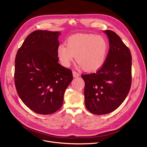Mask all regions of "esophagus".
<instances>
[{
    "label": "esophagus",
    "mask_w": 147,
    "mask_h": 147,
    "mask_svg": "<svg viewBox=\"0 0 147 147\" xmlns=\"http://www.w3.org/2000/svg\"><path fill=\"white\" fill-rule=\"evenodd\" d=\"M73 77H78L80 76V74L78 73H77L76 71H73Z\"/></svg>",
    "instance_id": "34e87169"
}]
</instances>
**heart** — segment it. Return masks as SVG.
<instances>
[{
	"label": "heart",
	"mask_w": 147,
	"mask_h": 147,
	"mask_svg": "<svg viewBox=\"0 0 147 147\" xmlns=\"http://www.w3.org/2000/svg\"><path fill=\"white\" fill-rule=\"evenodd\" d=\"M109 44L103 36L89 34H75L69 37L66 46L60 45L57 56L63 66L68 67L76 56L83 70L93 72L99 69L105 62Z\"/></svg>",
	"instance_id": "obj_1"
}]
</instances>
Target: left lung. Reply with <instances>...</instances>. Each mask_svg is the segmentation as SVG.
<instances>
[{
    "instance_id": "8db88e82",
    "label": "left lung",
    "mask_w": 147,
    "mask_h": 147,
    "mask_svg": "<svg viewBox=\"0 0 147 147\" xmlns=\"http://www.w3.org/2000/svg\"><path fill=\"white\" fill-rule=\"evenodd\" d=\"M109 51L102 68L95 73L82 75L84 80L87 109L95 115L109 113L127 97L131 83V55L129 49L113 31H103Z\"/></svg>"
}]
</instances>
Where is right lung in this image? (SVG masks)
I'll return each instance as SVG.
<instances>
[{
    "instance_id": "right-lung-1",
    "label": "right lung",
    "mask_w": 147,
    "mask_h": 147,
    "mask_svg": "<svg viewBox=\"0 0 147 147\" xmlns=\"http://www.w3.org/2000/svg\"><path fill=\"white\" fill-rule=\"evenodd\" d=\"M60 35L59 31H35L26 38L16 56L17 94L38 114L49 115L58 111L73 80L71 71L58 63Z\"/></svg>"
}]
</instances>
